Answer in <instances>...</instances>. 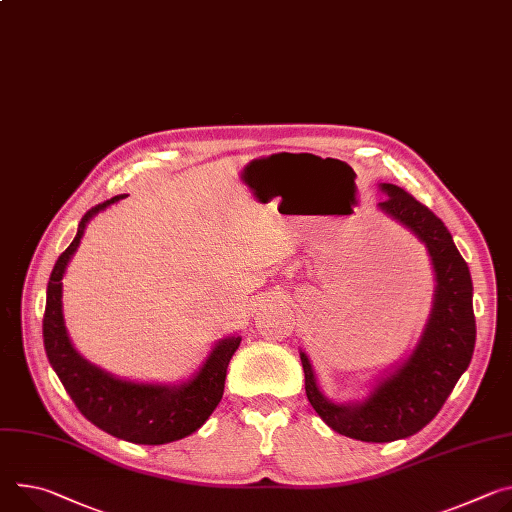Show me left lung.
I'll use <instances>...</instances> for the list:
<instances>
[{
    "instance_id": "1",
    "label": "left lung",
    "mask_w": 512,
    "mask_h": 512,
    "mask_svg": "<svg viewBox=\"0 0 512 512\" xmlns=\"http://www.w3.org/2000/svg\"><path fill=\"white\" fill-rule=\"evenodd\" d=\"M388 196L378 208L408 228L431 257L433 308L416 347L371 384L365 398L333 402L322 394L308 355L300 349L306 396L333 431L365 441L390 443L427 427L468 369L476 345L474 286L447 226L398 185L380 183Z\"/></svg>"
}]
</instances>
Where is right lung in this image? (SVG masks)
Here are the masks:
<instances>
[{
  "label": "right lung",
  "mask_w": 512,
  "mask_h": 512,
  "mask_svg": "<svg viewBox=\"0 0 512 512\" xmlns=\"http://www.w3.org/2000/svg\"><path fill=\"white\" fill-rule=\"evenodd\" d=\"M122 198L124 194L114 196L85 212L73 243L57 259L46 286L42 337L55 374L89 423L130 443L163 445L196 433L208 421L222 398L226 367L239 349L241 337L230 335L220 339L192 378L181 384L116 378L110 371L87 361L73 347L63 316V277L89 220Z\"/></svg>",
  "instance_id": "obj_1"
}]
</instances>
